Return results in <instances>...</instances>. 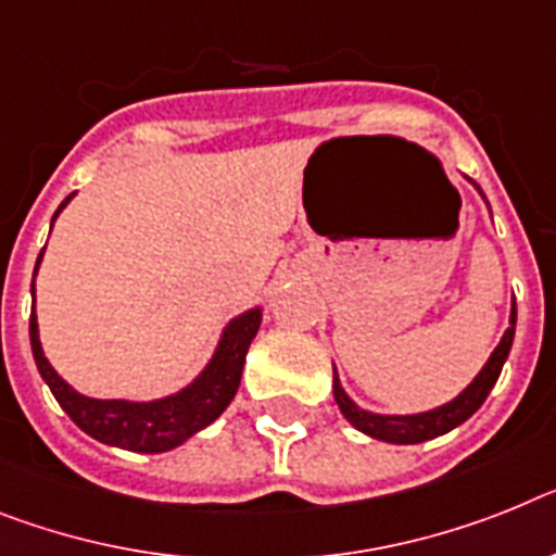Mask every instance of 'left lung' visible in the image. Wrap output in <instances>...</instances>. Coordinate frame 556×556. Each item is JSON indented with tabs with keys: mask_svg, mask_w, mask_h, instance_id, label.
I'll return each instance as SVG.
<instances>
[{
	"mask_svg": "<svg viewBox=\"0 0 556 556\" xmlns=\"http://www.w3.org/2000/svg\"><path fill=\"white\" fill-rule=\"evenodd\" d=\"M478 189V186H475ZM480 191V189H478ZM515 325H517V307L511 305V316H508V328L503 333L501 344L492 350V356L483 365V370L472 379V384L466 387L464 393H458L452 401L441 404L435 409H427V413H415V415H381L370 413V409H362L356 401L344 393L342 381H339V372L333 367V399L342 409V415L348 418L358 432L376 438V441H387V444H421V441H429V438H438L450 432V429L460 427L466 418H472L480 409V404L486 401V395L492 393L494 381L501 376L503 365H506L508 350H511V342H515Z\"/></svg>",
	"mask_w": 556,
	"mask_h": 556,
	"instance_id": "1",
	"label": "left lung"
}]
</instances>
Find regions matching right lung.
Listing matches in <instances>:
<instances>
[{
  "mask_svg": "<svg viewBox=\"0 0 556 556\" xmlns=\"http://www.w3.org/2000/svg\"><path fill=\"white\" fill-rule=\"evenodd\" d=\"M70 200H73V194L64 198L59 212L67 206ZM59 212L53 214V220L59 217ZM41 254L36 260V270H39ZM36 270H33L30 286L33 302H36ZM260 321H263V307H251L245 314L235 316L223 328L220 342L214 348V356L208 358V365L203 367L198 379L191 381L189 387H184L180 393H172L166 399L155 401L90 399V395H81L78 390H73L53 370V365L45 356V350H41L36 311L30 314V348L41 379L48 381L50 393L62 404L64 413L76 421V427H81L87 435L101 441V444L155 455V452L175 450L184 441H189L194 432L206 429L208 424L220 418L223 409L237 395L245 353H249L256 330H260Z\"/></svg>",
  "mask_w": 556,
  "mask_h": 556,
  "instance_id": "1",
  "label": "right lung"
}]
</instances>
